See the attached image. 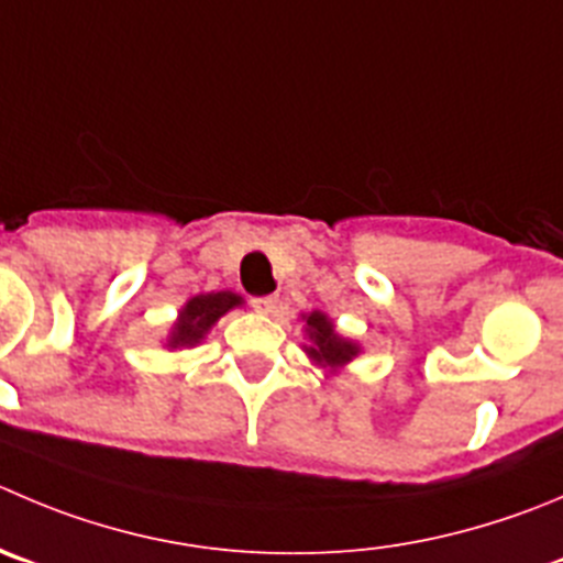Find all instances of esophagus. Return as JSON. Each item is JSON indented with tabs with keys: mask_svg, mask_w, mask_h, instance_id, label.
<instances>
[{
	"mask_svg": "<svg viewBox=\"0 0 563 563\" xmlns=\"http://www.w3.org/2000/svg\"><path fill=\"white\" fill-rule=\"evenodd\" d=\"M251 303H254V309L260 314H273V312H276V298H273V296L254 298V301H251Z\"/></svg>",
	"mask_w": 563,
	"mask_h": 563,
	"instance_id": "1",
	"label": "esophagus"
}]
</instances>
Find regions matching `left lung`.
<instances>
[{"mask_svg": "<svg viewBox=\"0 0 563 563\" xmlns=\"http://www.w3.org/2000/svg\"><path fill=\"white\" fill-rule=\"evenodd\" d=\"M298 320L303 323V340H307L303 342V353H307L314 367L325 371V376H336V373L351 365L353 358L362 356V345L351 336L340 334L334 320L320 312V309L298 314Z\"/></svg>", "mask_w": 563, "mask_h": 563, "instance_id": "1", "label": "left lung"}]
</instances>
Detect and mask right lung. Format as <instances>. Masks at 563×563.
<instances>
[{"mask_svg":"<svg viewBox=\"0 0 563 563\" xmlns=\"http://www.w3.org/2000/svg\"><path fill=\"white\" fill-rule=\"evenodd\" d=\"M243 296L232 290L221 292H198V296L187 298L185 307L176 314L174 325L165 334L163 347L168 351H181V347H196L207 340L218 320L229 314L232 309L243 307Z\"/></svg>","mask_w":563,"mask_h":563,"instance_id":"add662e5","label":"right lung"}]
</instances>
